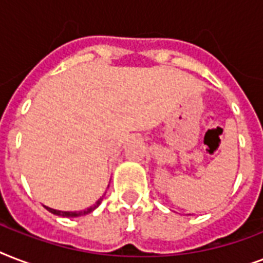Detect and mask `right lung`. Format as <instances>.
<instances>
[{
	"mask_svg": "<svg viewBox=\"0 0 263 263\" xmlns=\"http://www.w3.org/2000/svg\"><path fill=\"white\" fill-rule=\"evenodd\" d=\"M103 198V196H102ZM102 198H99L97 202H95L91 208L86 209V210H82V212H61V210H55V209H50L47 208V206H45V208L49 210L50 213H53V214H55V216H61V217H68V218H72V217H80V216H86V214H88V213L94 212L95 209L98 208L99 204H101V202H102Z\"/></svg>",
	"mask_w": 263,
	"mask_h": 263,
	"instance_id": "1",
	"label": "right lung"
}]
</instances>
